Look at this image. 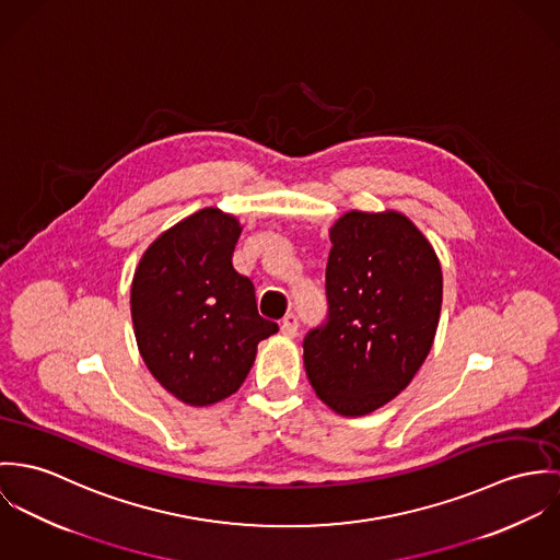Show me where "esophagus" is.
Wrapping results in <instances>:
<instances>
[{"instance_id": "obj_1", "label": "esophagus", "mask_w": 560, "mask_h": 560, "mask_svg": "<svg viewBox=\"0 0 560 560\" xmlns=\"http://www.w3.org/2000/svg\"><path fill=\"white\" fill-rule=\"evenodd\" d=\"M296 332H299V319H296V315L288 313V315L281 319V335H283V337H296Z\"/></svg>"}]
</instances>
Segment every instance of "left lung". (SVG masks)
<instances>
[{"label": "left lung", "mask_w": 560, "mask_h": 560, "mask_svg": "<svg viewBox=\"0 0 560 560\" xmlns=\"http://www.w3.org/2000/svg\"><path fill=\"white\" fill-rule=\"evenodd\" d=\"M328 319L305 337L315 395L341 417L397 397L425 363L442 307V268L401 212L350 210L330 228Z\"/></svg>", "instance_id": "left-lung-1"}]
</instances>
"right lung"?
Segmentation results:
<instances>
[{
    "mask_svg": "<svg viewBox=\"0 0 560 560\" xmlns=\"http://www.w3.org/2000/svg\"><path fill=\"white\" fill-rule=\"evenodd\" d=\"M241 232L234 214L197 210L145 249L132 277L139 354L165 390L195 408L234 395L257 343L279 330L257 313L253 283L232 266Z\"/></svg>",
    "mask_w": 560,
    "mask_h": 560,
    "instance_id": "add662e5",
    "label": "right lung"
}]
</instances>
